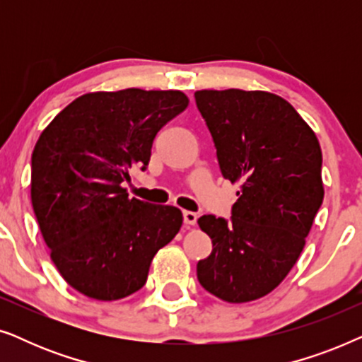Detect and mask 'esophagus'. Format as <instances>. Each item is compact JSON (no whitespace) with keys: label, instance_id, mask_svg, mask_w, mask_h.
I'll return each mask as SVG.
<instances>
[{"label":"esophagus","instance_id":"1","mask_svg":"<svg viewBox=\"0 0 362 362\" xmlns=\"http://www.w3.org/2000/svg\"><path fill=\"white\" fill-rule=\"evenodd\" d=\"M182 217H185V224L186 226H196L197 222V214L192 211H185L182 212Z\"/></svg>","mask_w":362,"mask_h":362}]
</instances>
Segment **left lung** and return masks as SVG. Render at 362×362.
<instances>
[{
    "label": "left lung",
    "instance_id": "left-lung-1",
    "mask_svg": "<svg viewBox=\"0 0 362 362\" xmlns=\"http://www.w3.org/2000/svg\"><path fill=\"white\" fill-rule=\"evenodd\" d=\"M222 176L240 182L230 221L212 214L197 224L212 252L197 280L229 303L262 298L298 260L323 202L321 148L298 112L275 93L197 90Z\"/></svg>",
    "mask_w": 362,
    "mask_h": 362
}]
</instances>
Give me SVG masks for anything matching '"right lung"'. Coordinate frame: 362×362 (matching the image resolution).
<instances>
[{
    "label": "right lung",
    "instance_id": "add662e5",
    "mask_svg": "<svg viewBox=\"0 0 362 362\" xmlns=\"http://www.w3.org/2000/svg\"><path fill=\"white\" fill-rule=\"evenodd\" d=\"M180 90L93 92L64 108L34 146L31 201L59 274L88 298L120 300L146 284L153 257L182 224L175 206L128 197L156 133L187 107Z\"/></svg>",
    "mask_w": 362,
    "mask_h": 362
}]
</instances>
